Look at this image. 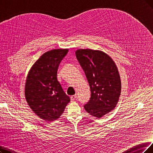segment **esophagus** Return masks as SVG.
<instances>
[{
  "mask_svg": "<svg viewBox=\"0 0 153 153\" xmlns=\"http://www.w3.org/2000/svg\"><path fill=\"white\" fill-rule=\"evenodd\" d=\"M76 99V95H72V96L70 97V99H71V102L74 101Z\"/></svg>",
  "mask_w": 153,
  "mask_h": 153,
  "instance_id": "1",
  "label": "esophagus"
}]
</instances>
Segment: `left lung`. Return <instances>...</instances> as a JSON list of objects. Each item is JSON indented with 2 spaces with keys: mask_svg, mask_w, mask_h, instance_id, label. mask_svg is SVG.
I'll return each instance as SVG.
<instances>
[{
  "mask_svg": "<svg viewBox=\"0 0 153 153\" xmlns=\"http://www.w3.org/2000/svg\"><path fill=\"white\" fill-rule=\"evenodd\" d=\"M76 56L87 78L91 97L84 108L94 117L101 118L114 109L121 91V80L116 64L105 52L78 49Z\"/></svg>",
  "mask_w": 153,
  "mask_h": 153,
  "instance_id": "1",
  "label": "left lung"
}]
</instances>
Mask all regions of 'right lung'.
<instances>
[{"mask_svg": "<svg viewBox=\"0 0 153 153\" xmlns=\"http://www.w3.org/2000/svg\"><path fill=\"white\" fill-rule=\"evenodd\" d=\"M68 52V49H54L45 53L26 77L24 94L27 104L38 117L47 122L59 118L70 102L57 78L59 65Z\"/></svg>", "mask_w": 153, "mask_h": 153, "instance_id": "add662e5", "label": "right lung"}]
</instances>
